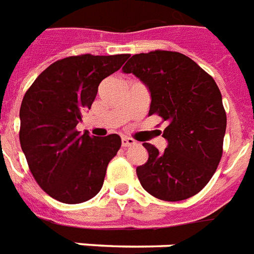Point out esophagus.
<instances>
[{
	"label": "esophagus",
	"mask_w": 254,
	"mask_h": 254,
	"mask_svg": "<svg viewBox=\"0 0 254 254\" xmlns=\"http://www.w3.org/2000/svg\"><path fill=\"white\" fill-rule=\"evenodd\" d=\"M121 144L124 148H127V146H132V145H136V141L130 138V137H122L121 140Z\"/></svg>",
	"instance_id": "esophagus-1"
}]
</instances>
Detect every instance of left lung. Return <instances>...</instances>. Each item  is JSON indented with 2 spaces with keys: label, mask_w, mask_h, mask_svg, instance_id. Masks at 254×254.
<instances>
[{
  "label": "left lung",
  "mask_w": 254,
  "mask_h": 254,
  "mask_svg": "<svg viewBox=\"0 0 254 254\" xmlns=\"http://www.w3.org/2000/svg\"><path fill=\"white\" fill-rule=\"evenodd\" d=\"M122 71L136 75L149 89V116L167 122L164 152L142 144L149 155L136 170L142 189L167 202L194 196L222 157L226 113L215 80L189 56L172 51L133 55Z\"/></svg>",
  "instance_id": "obj_1"
}]
</instances>
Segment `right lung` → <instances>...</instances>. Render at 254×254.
<instances>
[{
    "label": "right lung",
    "instance_id": "obj_1",
    "mask_svg": "<svg viewBox=\"0 0 254 254\" xmlns=\"http://www.w3.org/2000/svg\"><path fill=\"white\" fill-rule=\"evenodd\" d=\"M127 54L69 56L47 67L24 95L20 144L37 185L59 202L82 203L102 189L121 137H91L76 130L105 78L121 68Z\"/></svg>",
    "mask_w": 254,
    "mask_h": 254
}]
</instances>
